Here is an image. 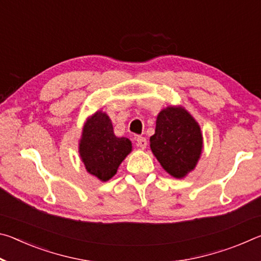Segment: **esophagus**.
<instances>
[{
	"label": "esophagus",
	"instance_id": "esophagus-1",
	"mask_svg": "<svg viewBox=\"0 0 261 261\" xmlns=\"http://www.w3.org/2000/svg\"><path fill=\"white\" fill-rule=\"evenodd\" d=\"M137 145H138V147L140 148H146L147 146V140L145 137H138L137 138Z\"/></svg>",
	"mask_w": 261,
	"mask_h": 261
}]
</instances>
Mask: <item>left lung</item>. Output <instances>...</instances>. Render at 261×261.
I'll return each instance as SVG.
<instances>
[{
	"label": "left lung",
	"mask_w": 261,
	"mask_h": 261,
	"mask_svg": "<svg viewBox=\"0 0 261 261\" xmlns=\"http://www.w3.org/2000/svg\"><path fill=\"white\" fill-rule=\"evenodd\" d=\"M151 149L168 174L182 178L196 167L202 147L198 123L182 107H168L158 115Z\"/></svg>",
	"instance_id": "obj_1"
}]
</instances>
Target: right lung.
I'll return each instance as SVG.
<instances>
[{
    "label": "right lung",
    "instance_id": "add662e5",
    "mask_svg": "<svg viewBox=\"0 0 261 261\" xmlns=\"http://www.w3.org/2000/svg\"><path fill=\"white\" fill-rule=\"evenodd\" d=\"M131 149L129 139L114 135L112 121L105 113H95L84 125L79 153L88 173L102 182L116 174Z\"/></svg>",
    "mask_w": 261,
    "mask_h": 261
}]
</instances>
